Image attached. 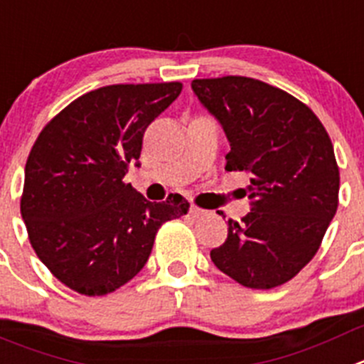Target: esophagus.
<instances>
[{
    "instance_id": "1",
    "label": "esophagus",
    "mask_w": 364,
    "mask_h": 364,
    "mask_svg": "<svg viewBox=\"0 0 364 364\" xmlns=\"http://www.w3.org/2000/svg\"><path fill=\"white\" fill-rule=\"evenodd\" d=\"M189 215H191L193 218H200V216L205 215V211H204V209L196 208V205H191V209H189Z\"/></svg>"
}]
</instances>
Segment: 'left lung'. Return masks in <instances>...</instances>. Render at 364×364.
I'll list each match as a JSON object with an SVG mask.
<instances>
[{"instance_id":"8db88e82","label":"left lung","mask_w":364,"mask_h":364,"mask_svg":"<svg viewBox=\"0 0 364 364\" xmlns=\"http://www.w3.org/2000/svg\"><path fill=\"white\" fill-rule=\"evenodd\" d=\"M193 92L231 144L228 171H245L251 213L229 218L211 259L249 289H274L314 258L339 204L334 146L316 113L258 79H195ZM222 215V213H220Z\"/></svg>"}]
</instances>
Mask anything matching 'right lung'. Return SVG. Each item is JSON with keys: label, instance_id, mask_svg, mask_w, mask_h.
<instances>
[{"label": "right lung", "instance_id": "1", "mask_svg": "<svg viewBox=\"0 0 364 364\" xmlns=\"http://www.w3.org/2000/svg\"><path fill=\"white\" fill-rule=\"evenodd\" d=\"M180 92L176 81L102 86L36 139L19 208L38 258L72 291H117L146 265L160 225L189 211L184 196L155 204L124 182L146 128Z\"/></svg>", "mask_w": 364, "mask_h": 364}]
</instances>
